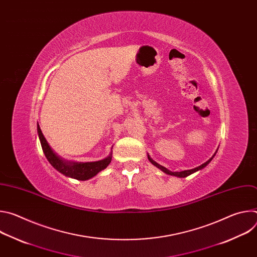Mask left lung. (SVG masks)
<instances>
[{
	"mask_svg": "<svg viewBox=\"0 0 257 257\" xmlns=\"http://www.w3.org/2000/svg\"><path fill=\"white\" fill-rule=\"evenodd\" d=\"M216 154V153H215ZM215 154L213 155V157L215 156ZM213 157L211 158V159H209L206 163H204V164H202L201 166H199V167H197V168H195V169H192V170H187V171H182V172H171V171H169V170H167L166 168H164L163 166H161V165H159V164H157L155 161H153L151 158H150V156H148V158H149V160H150V162L153 164V165H155L156 167H158L159 169H161L163 172H165L166 174H169V175H173V176H177V177H182V178H185V177H187V176H189V175H191V174H193V173H195L196 171H198V170H201V169H203L205 166H207L208 164H209V162L213 159Z\"/></svg>",
	"mask_w": 257,
	"mask_h": 257,
	"instance_id": "left-lung-1",
	"label": "left lung"
}]
</instances>
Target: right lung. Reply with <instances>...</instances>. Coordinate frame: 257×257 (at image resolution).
I'll list each match as a JSON object with an SVG mask.
<instances>
[{
	"label": "right lung",
	"mask_w": 257,
	"mask_h": 257,
	"mask_svg": "<svg viewBox=\"0 0 257 257\" xmlns=\"http://www.w3.org/2000/svg\"><path fill=\"white\" fill-rule=\"evenodd\" d=\"M38 133L41 140V144L43 148V152L50 162V164L58 170L60 173L64 174L65 176L74 178L77 180H88L95 176L98 172L105 169L108 164L112 161V153L107 158L104 160L98 161V162H92V163H70V162H64L60 158H58L51 148L49 146L45 136L42 133V130L40 128V125L38 124Z\"/></svg>",
	"instance_id": "add662e5"
}]
</instances>
